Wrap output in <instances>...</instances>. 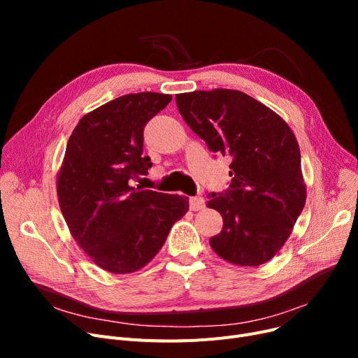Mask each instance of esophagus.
Listing matches in <instances>:
<instances>
[{
	"label": "esophagus",
	"mask_w": 358,
	"mask_h": 358,
	"mask_svg": "<svg viewBox=\"0 0 358 358\" xmlns=\"http://www.w3.org/2000/svg\"><path fill=\"white\" fill-rule=\"evenodd\" d=\"M204 208V200L201 197H192L190 199V210L196 212Z\"/></svg>",
	"instance_id": "1"
}]
</instances>
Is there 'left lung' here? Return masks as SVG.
I'll list each match as a JSON object with an SVG mask.
<instances>
[{"mask_svg": "<svg viewBox=\"0 0 358 358\" xmlns=\"http://www.w3.org/2000/svg\"><path fill=\"white\" fill-rule=\"evenodd\" d=\"M176 103L209 150L232 158L231 189L208 201L223 219L220 234L209 241L212 250L235 266L264 264L285 245L306 203L293 130L238 90L182 92Z\"/></svg>", "mask_w": 358, "mask_h": 358, "instance_id": "8db88e82", "label": "left lung"}]
</instances>
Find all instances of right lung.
Listing matches in <instances>:
<instances>
[{"instance_id":"add662e5","label":"right lung","mask_w":358,"mask_h":358,"mask_svg":"<svg viewBox=\"0 0 358 358\" xmlns=\"http://www.w3.org/2000/svg\"><path fill=\"white\" fill-rule=\"evenodd\" d=\"M173 96L126 94L84 115L69 136L56 177L61 212L94 264L130 274L152 259L189 197L135 189L152 166L143 157V126Z\"/></svg>"}]
</instances>
